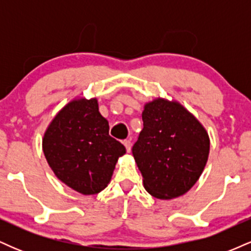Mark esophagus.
<instances>
[{
    "mask_svg": "<svg viewBox=\"0 0 251 251\" xmlns=\"http://www.w3.org/2000/svg\"><path fill=\"white\" fill-rule=\"evenodd\" d=\"M124 145H125L126 151H127V152H131L132 144H131V142H129V140H125V142H124Z\"/></svg>",
    "mask_w": 251,
    "mask_h": 251,
    "instance_id": "34e87169",
    "label": "esophagus"
}]
</instances>
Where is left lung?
<instances>
[{
    "instance_id": "1",
    "label": "left lung",
    "mask_w": 251,
    "mask_h": 251,
    "mask_svg": "<svg viewBox=\"0 0 251 251\" xmlns=\"http://www.w3.org/2000/svg\"><path fill=\"white\" fill-rule=\"evenodd\" d=\"M144 128L132 149L144 188L158 200H174L200 179L210 152L205 127L176 100L145 102Z\"/></svg>"
}]
</instances>
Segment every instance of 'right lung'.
I'll return each mask as SVG.
<instances>
[{
    "instance_id": "1",
    "label": "right lung",
    "mask_w": 251,
    "mask_h": 251,
    "mask_svg": "<svg viewBox=\"0 0 251 251\" xmlns=\"http://www.w3.org/2000/svg\"><path fill=\"white\" fill-rule=\"evenodd\" d=\"M108 129L97 98L77 97L66 103L42 138L43 154L57 179L81 195L101 192L126 153Z\"/></svg>"
}]
</instances>
